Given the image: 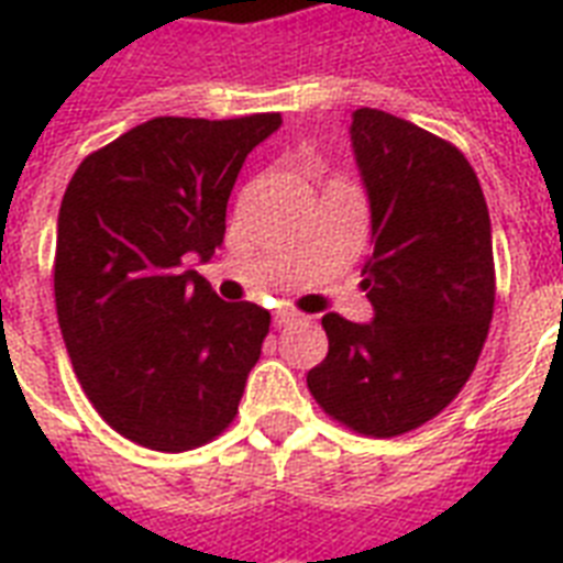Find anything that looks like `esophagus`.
<instances>
[{"label": "esophagus", "mask_w": 563, "mask_h": 563, "mask_svg": "<svg viewBox=\"0 0 563 563\" xmlns=\"http://www.w3.org/2000/svg\"><path fill=\"white\" fill-rule=\"evenodd\" d=\"M303 321V316L300 312H291V309H280L277 316H274V324L277 327H291V324H300Z\"/></svg>", "instance_id": "34e87169"}]
</instances>
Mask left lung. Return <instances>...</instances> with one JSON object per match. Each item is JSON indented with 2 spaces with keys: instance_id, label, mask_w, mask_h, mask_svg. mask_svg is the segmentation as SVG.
I'll list each match as a JSON object with an SVG mask.
<instances>
[{
  "instance_id": "left-lung-1",
  "label": "left lung",
  "mask_w": 563,
  "mask_h": 563,
  "mask_svg": "<svg viewBox=\"0 0 563 563\" xmlns=\"http://www.w3.org/2000/svg\"><path fill=\"white\" fill-rule=\"evenodd\" d=\"M351 136L374 245L360 286L376 316L321 318L330 351L307 385L342 427L397 438L441 415L479 362L497 298L488 203L467 157L406 119L360 108Z\"/></svg>"
}]
</instances>
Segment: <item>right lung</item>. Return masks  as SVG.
Instances as JSON below:
<instances>
[{
  "instance_id": "right-lung-1",
  "label": "right lung",
  "mask_w": 563,
  "mask_h": 563,
  "mask_svg": "<svg viewBox=\"0 0 563 563\" xmlns=\"http://www.w3.org/2000/svg\"><path fill=\"white\" fill-rule=\"evenodd\" d=\"M280 113L157 117L87 154L60 201L55 307L87 400L157 453L233 423L272 312L228 303L184 260L224 239L242 163Z\"/></svg>"
}]
</instances>
